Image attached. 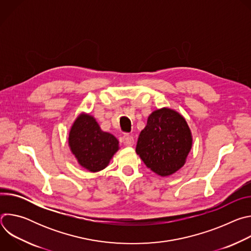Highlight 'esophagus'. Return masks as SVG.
<instances>
[{"mask_svg":"<svg viewBox=\"0 0 251 251\" xmlns=\"http://www.w3.org/2000/svg\"><path fill=\"white\" fill-rule=\"evenodd\" d=\"M122 143L125 145V146H133L134 144V138L132 136H129V135H125L123 138H122Z\"/></svg>","mask_w":251,"mask_h":251,"instance_id":"esophagus-1","label":"esophagus"}]
</instances>
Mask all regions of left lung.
Masks as SVG:
<instances>
[{"label": "left lung", "mask_w": 251, "mask_h": 251, "mask_svg": "<svg viewBox=\"0 0 251 251\" xmlns=\"http://www.w3.org/2000/svg\"><path fill=\"white\" fill-rule=\"evenodd\" d=\"M193 136L186 119L171 108L153 111L139 135L136 153L144 164L161 176H168L186 163Z\"/></svg>", "instance_id": "left-lung-1"}]
</instances>
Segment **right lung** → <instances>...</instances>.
<instances>
[{
  "label": "right lung",
  "instance_id": "1",
  "mask_svg": "<svg viewBox=\"0 0 251 251\" xmlns=\"http://www.w3.org/2000/svg\"><path fill=\"white\" fill-rule=\"evenodd\" d=\"M68 146L82 168L96 173L109 165L119 150V142L114 135L102 131L93 116L82 112L70 127Z\"/></svg>",
  "mask_w": 251,
  "mask_h": 251
}]
</instances>
